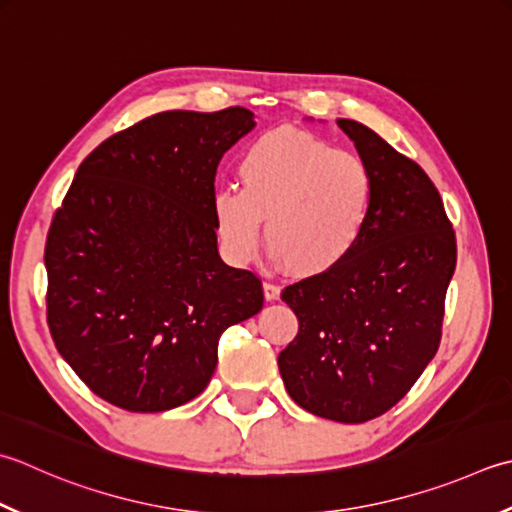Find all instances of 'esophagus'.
<instances>
[{"label": "esophagus", "mask_w": 512, "mask_h": 512, "mask_svg": "<svg viewBox=\"0 0 512 512\" xmlns=\"http://www.w3.org/2000/svg\"><path fill=\"white\" fill-rule=\"evenodd\" d=\"M279 293H282V288H279L277 284L264 282V295H266L268 302H275V299H279Z\"/></svg>", "instance_id": "esophagus-1"}]
</instances>
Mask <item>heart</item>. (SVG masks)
<instances>
[{
  "label": "heart",
  "instance_id": "1",
  "mask_svg": "<svg viewBox=\"0 0 512 512\" xmlns=\"http://www.w3.org/2000/svg\"><path fill=\"white\" fill-rule=\"evenodd\" d=\"M239 190L215 195V224L228 253L248 259L266 219V244L299 277L324 275L355 253L375 206V177L362 157L299 130H273L237 166Z\"/></svg>",
  "mask_w": 512,
  "mask_h": 512
}]
</instances>
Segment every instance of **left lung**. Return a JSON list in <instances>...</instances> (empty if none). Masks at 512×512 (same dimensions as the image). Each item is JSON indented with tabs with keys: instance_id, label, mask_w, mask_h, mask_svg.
Returning a JSON list of instances; mask_svg holds the SVG:
<instances>
[{
	"instance_id": "1",
	"label": "left lung",
	"mask_w": 512,
	"mask_h": 512,
	"mask_svg": "<svg viewBox=\"0 0 512 512\" xmlns=\"http://www.w3.org/2000/svg\"><path fill=\"white\" fill-rule=\"evenodd\" d=\"M337 126L373 170V215L342 266L284 288L299 330L277 364L295 404L362 424L393 408L435 357L457 242L422 166L364 124Z\"/></svg>"
}]
</instances>
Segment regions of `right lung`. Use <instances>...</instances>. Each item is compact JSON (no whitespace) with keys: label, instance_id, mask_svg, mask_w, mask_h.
Segmentation results:
<instances>
[{"label":"right lung","instance_id":"right-lung-1","mask_svg":"<svg viewBox=\"0 0 512 512\" xmlns=\"http://www.w3.org/2000/svg\"><path fill=\"white\" fill-rule=\"evenodd\" d=\"M253 113L166 110L90 153L48 228L46 319L68 366L130 413L195 399L224 330L264 306L253 270L217 253L219 159Z\"/></svg>","mask_w":512,"mask_h":512}]
</instances>
